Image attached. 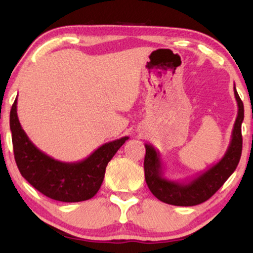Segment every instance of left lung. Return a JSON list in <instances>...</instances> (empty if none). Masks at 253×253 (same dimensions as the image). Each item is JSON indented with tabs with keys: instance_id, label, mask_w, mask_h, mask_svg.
<instances>
[{
	"instance_id": "left-lung-1",
	"label": "left lung",
	"mask_w": 253,
	"mask_h": 253,
	"mask_svg": "<svg viewBox=\"0 0 253 253\" xmlns=\"http://www.w3.org/2000/svg\"><path fill=\"white\" fill-rule=\"evenodd\" d=\"M234 96L238 104V115L232 129V136L225 155L207 170L187 181H171L164 177L161 153L152 145L145 144V181L151 193L162 202L173 206H196L207 201L234 172L240 161L243 149L242 124L244 104L234 85Z\"/></svg>"
}]
</instances>
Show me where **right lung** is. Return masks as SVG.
<instances>
[{
	"mask_svg": "<svg viewBox=\"0 0 253 253\" xmlns=\"http://www.w3.org/2000/svg\"><path fill=\"white\" fill-rule=\"evenodd\" d=\"M17 97L10 109V130L14 157L24 178L52 200L80 202L96 195L106 168L128 136L103 144L89 157L75 163L57 161L40 151L22 129L16 112Z\"/></svg>",
	"mask_w": 253,
	"mask_h": 253,
	"instance_id": "right-lung-1",
	"label": "right lung"
}]
</instances>
